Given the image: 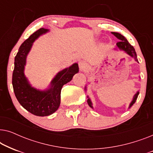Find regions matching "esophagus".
Returning <instances> with one entry per match:
<instances>
[{
	"label": "esophagus",
	"mask_w": 153,
	"mask_h": 153,
	"mask_svg": "<svg viewBox=\"0 0 153 153\" xmlns=\"http://www.w3.org/2000/svg\"><path fill=\"white\" fill-rule=\"evenodd\" d=\"M79 68H80L81 70H85L87 68V64L85 61H83V60H81V61L79 62Z\"/></svg>",
	"instance_id": "obj_1"
}]
</instances>
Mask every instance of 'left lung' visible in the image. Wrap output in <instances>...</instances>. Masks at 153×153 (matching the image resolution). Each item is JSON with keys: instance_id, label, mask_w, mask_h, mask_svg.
I'll list each match as a JSON object with an SVG mask.
<instances>
[{"instance_id": "8db88e82", "label": "left lung", "mask_w": 153, "mask_h": 153, "mask_svg": "<svg viewBox=\"0 0 153 153\" xmlns=\"http://www.w3.org/2000/svg\"><path fill=\"white\" fill-rule=\"evenodd\" d=\"M111 33L113 35H114L115 36L117 37V38L120 39V41H119L118 42H117V44H116L119 49L123 50V51H125L127 53H128L129 56H132V57L135 59L136 61L138 62L137 53H136L134 48L133 47V46H131L130 44L129 43V42L127 40V39L125 38V37L123 36V35H122L118 33L112 32ZM139 94V92H137V93L134 95V99L132 100V102H131V103L130 104V106H129V107L132 106L133 104L135 103V102L137 99ZM88 105L91 106V107L93 108V106H92V103H91V100H90V99L88 100Z\"/></svg>"}]
</instances>
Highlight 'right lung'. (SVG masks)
I'll list each match as a JSON object with an SVG mask.
<instances>
[{"label":"right lung","mask_w":153,"mask_h":153,"mask_svg":"<svg viewBox=\"0 0 153 153\" xmlns=\"http://www.w3.org/2000/svg\"><path fill=\"white\" fill-rule=\"evenodd\" d=\"M47 31V29H39L24 42L14 58L12 73V85L18 102L25 109L37 116H49L58 109L62 85L72 80L73 76L79 72L77 63L65 69L56 75L51 81V88L47 91H39L30 86L24 74L27 54L35 39Z\"/></svg>","instance_id":"obj_1"}]
</instances>
